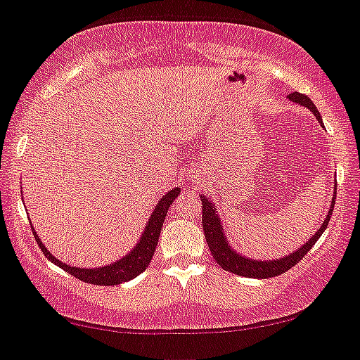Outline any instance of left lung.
Returning <instances> with one entry per match:
<instances>
[{
    "label": "left lung",
    "instance_id": "obj_1",
    "mask_svg": "<svg viewBox=\"0 0 360 360\" xmlns=\"http://www.w3.org/2000/svg\"><path fill=\"white\" fill-rule=\"evenodd\" d=\"M288 98L291 101L298 105H304L307 107L310 112L316 115V119L323 124V119H321L319 112H317L316 105L310 101L309 96L302 93H291L288 94ZM202 198V224H203V233H205V240L207 245H209L212 257H214L215 262L222 267L224 271L233 272V274L238 276H245V278H257V279H267V278H274V276L283 274V272L290 271L291 267L297 266L302 259L305 257V253L309 252L310 248L316 245V241L319 240L321 234L324 233V229L328 228V222H330L331 214H333V207H335V200H336V193H333V200H331V207L328 210L326 219L321 224V228L317 229V233L314 234L312 238H309V241L305 245H302L297 252H291L290 255L283 257V259H276V260H253V259H247L241 253H236V250H233L229 247L228 238L224 236V231H222V224L221 219L217 215V209H215V203L210 202V200Z\"/></svg>",
    "mask_w": 360,
    "mask_h": 360
}]
</instances>
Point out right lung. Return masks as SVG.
Instances as JSON below:
<instances>
[{
    "label": "right lung",
    "mask_w": 360,
    "mask_h": 360,
    "mask_svg": "<svg viewBox=\"0 0 360 360\" xmlns=\"http://www.w3.org/2000/svg\"><path fill=\"white\" fill-rule=\"evenodd\" d=\"M179 188H174L170 190L160 202L157 203L155 207L153 214H151L148 224H146L145 233L141 234L139 238L138 245L127 253L126 257L119 259L117 262L110 264V266H103V267H96V269H82V267H72L67 266L65 262H60L58 259L51 255L48 252V248L44 247L43 241L39 240V236L36 234V231L32 228L34 238H36L37 245L39 248L43 250V253L46 255V259H50L55 266L62 267L63 271H67L69 274L74 276V278L81 279L84 283H91V285H100V286H112V285H120V283H126L131 281L132 278L141 274L143 271L148 267L151 257H153L155 248H157L158 243V236H160V231L162 226H164L165 221V215H167L169 207L172 205L174 200L177 198L179 195Z\"/></svg>",
    "instance_id": "1"
}]
</instances>
